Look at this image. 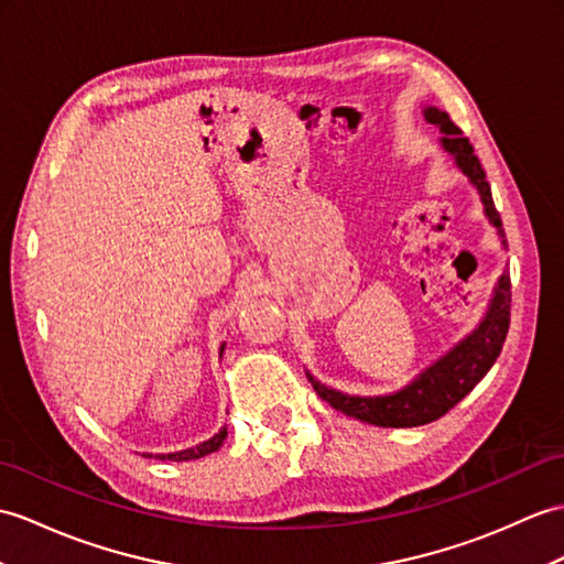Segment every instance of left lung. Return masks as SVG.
Here are the masks:
<instances>
[{
    "label": "left lung",
    "mask_w": 564,
    "mask_h": 564,
    "mask_svg": "<svg viewBox=\"0 0 564 564\" xmlns=\"http://www.w3.org/2000/svg\"><path fill=\"white\" fill-rule=\"evenodd\" d=\"M423 115L430 124L440 127L442 149L452 155L456 167H459L468 177L470 185L478 189L488 220L497 228L502 245H507L502 218L495 208L492 192L486 180V170H482L470 141L462 134V129L449 120V115L444 110L425 108ZM509 303H512V283H509V273L505 271L495 285L486 317H482L476 329L466 338H462L449 352H444L440 360L432 362L430 368H425L411 384L394 391V394L356 397L322 384L319 379H314L310 372L307 379L312 382L314 391H317L332 409L341 411L350 417H358L362 423H370L377 427H417L432 423L449 409H454V405L459 403L492 368V362L500 356L507 338L509 307H512Z\"/></svg>",
    "instance_id": "left-lung-1"
}]
</instances>
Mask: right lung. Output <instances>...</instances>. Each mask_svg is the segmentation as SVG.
I'll list each match as a JSON object with an SVG mask.
<instances>
[{"mask_svg":"<svg viewBox=\"0 0 564 564\" xmlns=\"http://www.w3.org/2000/svg\"><path fill=\"white\" fill-rule=\"evenodd\" d=\"M223 348H226V344H220V352H223ZM226 437H228V427L223 425L212 440L196 444V447H192V449H182V452H173V454H143V456H149V459L153 456V459H161V462H192V459H202V456L216 452Z\"/></svg>","mask_w":564,"mask_h":564,"instance_id":"1","label":"right lung"}]
</instances>
